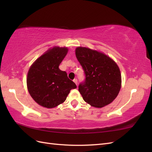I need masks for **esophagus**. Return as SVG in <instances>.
I'll return each mask as SVG.
<instances>
[{"label":"esophagus","mask_w":152,"mask_h":152,"mask_svg":"<svg viewBox=\"0 0 152 152\" xmlns=\"http://www.w3.org/2000/svg\"><path fill=\"white\" fill-rule=\"evenodd\" d=\"M73 82H75L76 85H77V84H78V80H77V79H73Z\"/></svg>","instance_id":"1"}]
</instances>
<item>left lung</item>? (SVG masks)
Returning <instances> with one entry per match:
<instances>
[{
    "label": "left lung",
    "mask_w": 152,
    "mask_h": 152,
    "mask_svg": "<svg viewBox=\"0 0 152 152\" xmlns=\"http://www.w3.org/2000/svg\"><path fill=\"white\" fill-rule=\"evenodd\" d=\"M86 79L79 91L86 103L102 108L116 98L121 88V74L117 63L107 55L84 47L75 49Z\"/></svg>",
    "instance_id": "8db88e82"
}]
</instances>
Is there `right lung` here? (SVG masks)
Returning <instances> with one entry per match:
<instances>
[{
	"instance_id": "obj_1",
	"label": "right lung",
	"mask_w": 152,
	"mask_h": 152,
	"mask_svg": "<svg viewBox=\"0 0 152 152\" xmlns=\"http://www.w3.org/2000/svg\"><path fill=\"white\" fill-rule=\"evenodd\" d=\"M67 48L54 47L40 56L30 66L27 74V88L36 103L52 108L63 103L77 86L68 79L59 66L68 53Z\"/></svg>"
}]
</instances>
